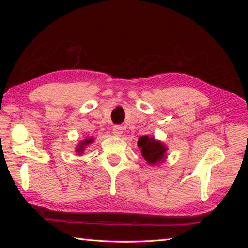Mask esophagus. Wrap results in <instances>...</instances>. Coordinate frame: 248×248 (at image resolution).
<instances>
[{"label":"esophagus","mask_w":248,"mask_h":248,"mask_svg":"<svg viewBox=\"0 0 248 248\" xmlns=\"http://www.w3.org/2000/svg\"><path fill=\"white\" fill-rule=\"evenodd\" d=\"M113 134L115 136H121V134H123V128L119 127V125H115V127H113Z\"/></svg>","instance_id":"esophagus-1"}]
</instances>
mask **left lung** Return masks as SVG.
<instances>
[{
    "label": "left lung",
    "mask_w": 248,
    "mask_h": 248,
    "mask_svg": "<svg viewBox=\"0 0 248 248\" xmlns=\"http://www.w3.org/2000/svg\"><path fill=\"white\" fill-rule=\"evenodd\" d=\"M138 146L140 149L141 155L151 166L159 165L167 157V146L155 138H149L148 135L140 136Z\"/></svg>",
    "instance_id": "8db88e82"
}]
</instances>
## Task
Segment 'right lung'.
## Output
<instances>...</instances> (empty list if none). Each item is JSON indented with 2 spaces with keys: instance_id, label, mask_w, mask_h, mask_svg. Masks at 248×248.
<instances>
[{
  "instance_id": "add662e5",
  "label": "right lung",
  "mask_w": 248,
  "mask_h": 248,
  "mask_svg": "<svg viewBox=\"0 0 248 248\" xmlns=\"http://www.w3.org/2000/svg\"><path fill=\"white\" fill-rule=\"evenodd\" d=\"M93 140H94V139L93 138V136H91V138H86V139H84L83 140H81L80 143L78 144V146L76 147V152H77V154L78 155H82L84 149L86 148V146L91 145Z\"/></svg>"
}]
</instances>
